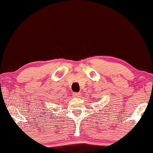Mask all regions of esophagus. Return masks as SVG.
<instances>
[{"instance_id": "obj_1", "label": "esophagus", "mask_w": 153, "mask_h": 153, "mask_svg": "<svg viewBox=\"0 0 153 153\" xmlns=\"http://www.w3.org/2000/svg\"><path fill=\"white\" fill-rule=\"evenodd\" d=\"M73 96H74V97H75V98H79V97H80V96H81V94H80V92L74 93Z\"/></svg>"}]
</instances>
